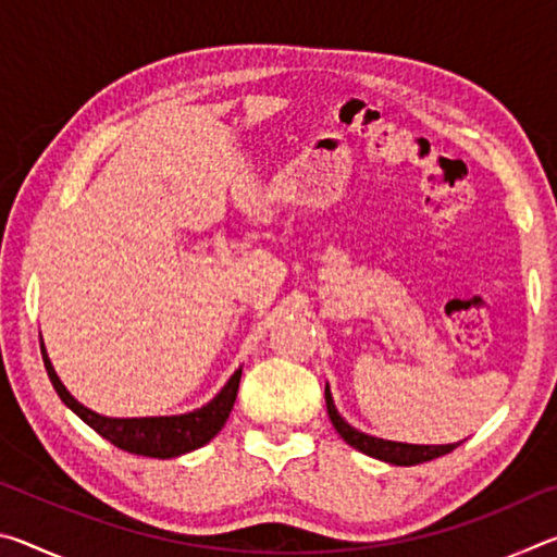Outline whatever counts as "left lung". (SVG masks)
<instances>
[{"label":"left lung","mask_w":557,"mask_h":557,"mask_svg":"<svg viewBox=\"0 0 557 557\" xmlns=\"http://www.w3.org/2000/svg\"><path fill=\"white\" fill-rule=\"evenodd\" d=\"M324 398H326L329 418H332V425L336 428L338 435H342L348 442V445L356 447L358 451H363V455L383 459V461H388V465H395V467L422 465V461H430V459H437L442 455H449L451 449L459 447V442H455V445H408V442H391V440L366 435V432L348 425L342 414H338L329 385L324 391Z\"/></svg>","instance_id":"left-lung-1"}]
</instances>
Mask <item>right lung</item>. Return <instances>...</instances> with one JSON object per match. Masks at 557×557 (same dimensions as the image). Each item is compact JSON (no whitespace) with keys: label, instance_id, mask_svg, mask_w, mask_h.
Here are the masks:
<instances>
[{"label":"right lung","instance_id":"1","mask_svg":"<svg viewBox=\"0 0 557 557\" xmlns=\"http://www.w3.org/2000/svg\"><path fill=\"white\" fill-rule=\"evenodd\" d=\"M44 354V366L46 373L53 383L59 398L69 405V408L78 414L83 422L110 440L112 445L132 451V455L143 457H157V459H172L178 455H186V451H194L203 447L206 442H211L219 435L221 428L228 420L233 410L235 395H238V383L243 369L231 375V381L223 385L221 393L215 395L211 403H206L203 408L184 414H169V418H106V414H98L88 410L86 405H81L73 395L65 391L59 375H55L53 366L46 356V348L41 346Z\"/></svg>","mask_w":557,"mask_h":557}]
</instances>
